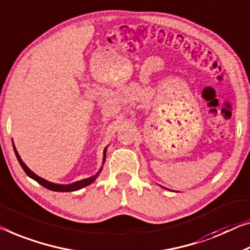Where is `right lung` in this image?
<instances>
[{
    "instance_id": "right-lung-1",
    "label": "right lung",
    "mask_w": 250,
    "mask_h": 250,
    "mask_svg": "<svg viewBox=\"0 0 250 250\" xmlns=\"http://www.w3.org/2000/svg\"><path fill=\"white\" fill-rule=\"evenodd\" d=\"M13 149H14V152H16V156H17L18 161H19V163H20V165H21L22 168H23L25 174H27L29 177H31L32 180H35V181L38 182V183H39L40 185H42L43 188H48V189H51V191H56V192H72V191H76V189H80V188H85V186H87V185H89L91 183H93V182H94V181L96 180V177L99 176L100 172H101V169H100L99 173L96 174V175H94V176L88 177V178H85V180H82V181H78V182H75V183H73V184H68V185L55 184V183H51V182H48V181H46V180H43V178L39 177L38 175H36L35 173L31 172V170H30V169L28 168V167L25 166V164H24L23 162H22V159L20 158V156H19L16 147L13 146ZM105 151H106V148L104 149L103 163L105 162V157H106V156H105Z\"/></svg>"
}]
</instances>
